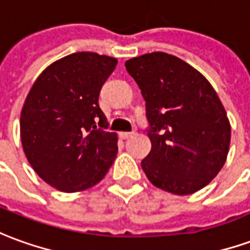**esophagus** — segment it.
I'll return each instance as SVG.
<instances>
[{"mask_svg": "<svg viewBox=\"0 0 250 250\" xmlns=\"http://www.w3.org/2000/svg\"><path fill=\"white\" fill-rule=\"evenodd\" d=\"M135 132L134 131H131V132H127V131H122V132H119V137L122 138V139H127V138L132 137Z\"/></svg>", "mask_w": 250, "mask_h": 250, "instance_id": "1", "label": "esophagus"}]
</instances>
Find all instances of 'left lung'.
Listing matches in <instances>:
<instances>
[{
  "label": "left lung",
  "mask_w": 250,
  "mask_h": 250,
  "mask_svg": "<svg viewBox=\"0 0 250 250\" xmlns=\"http://www.w3.org/2000/svg\"><path fill=\"white\" fill-rule=\"evenodd\" d=\"M146 101L151 150L141 162L150 183L174 195L202 189L222 169L230 123L211 83L167 52L125 62Z\"/></svg>",
  "instance_id": "obj_1"
}]
</instances>
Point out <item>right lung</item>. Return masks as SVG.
<instances>
[{
	"instance_id": "obj_1",
	"label": "right lung",
	"mask_w": 250,
	"mask_h": 250,
	"mask_svg": "<svg viewBox=\"0 0 250 250\" xmlns=\"http://www.w3.org/2000/svg\"><path fill=\"white\" fill-rule=\"evenodd\" d=\"M116 63L107 55L74 52L50 64L25 99L22 149L35 172L59 191L96 186L115 161L118 135L107 131L99 95Z\"/></svg>"
}]
</instances>
